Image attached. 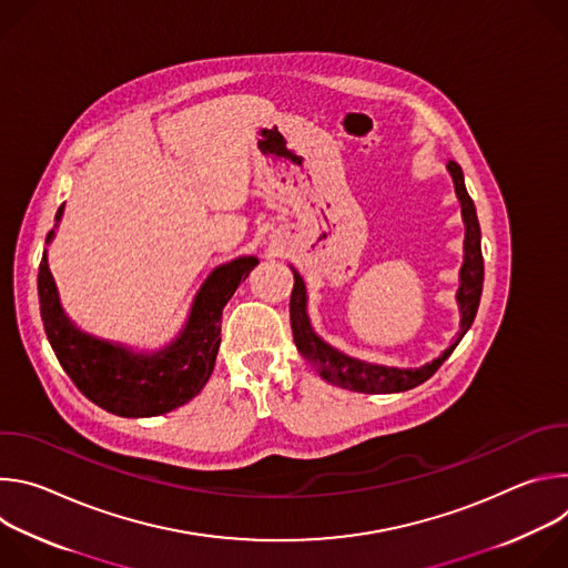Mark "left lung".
I'll list each match as a JSON object with an SVG mask.
<instances>
[{
	"label": "left lung",
	"mask_w": 568,
	"mask_h": 568,
	"mask_svg": "<svg viewBox=\"0 0 568 568\" xmlns=\"http://www.w3.org/2000/svg\"><path fill=\"white\" fill-rule=\"evenodd\" d=\"M456 195L463 206V220H465V263L460 270V290H458V303H460V333L438 359L432 364H425L423 368L414 371H402V368H386V366H375L366 364L353 357L342 355L339 351L331 348L328 344H323L314 331L310 328V318L305 312V285L303 278L294 272V290L290 298V323H292V335L298 353L318 371L323 379L333 382L335 386L357 390V393H397V390H409L423 382H427L440 366L443 362L452 355L456 344L463 339V335L469 331L474 323L478 303H480V292H483V254H480V226L476 217L474 202L465 189L463 171L456 164V161H449L447 164Z\"/></svg>",
	"instance_id": "1"
}]
</instances>
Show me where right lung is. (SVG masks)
Listing matches in <instances>:
<instances>
[{
	"instance_id": "right-lung-1",
	"label": "right lung",
	"mask_w": 568,
	"mask_h": 568,
	"mask_svg": "<svg viewBox=\"0 0 568 568\" xmlns=\"http://www.w3.org/2000/svg\"><path fill=\"white\" fill-rule=\"evenodd\" d=\"M62 209L64 204L58 209L55 222ZM51 235L53 231H49L47 240ZM256 265L254 256H245L217 267L202 285L182 337L166 351L143 357L88 337L71 326L62 314L44 252L38 270V296L47 339L75 388L101 409L123 418H150L173 412L209 382L220 348L222 310Z\"/></svg>"
}]
</instances>
